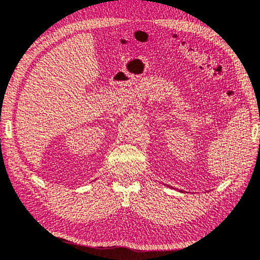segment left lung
Here are the masks:
<instances>
[{"label": "left lung", "mask_w": 260, "mask_h": 260, "mask_svg": "<svg viewBox=\"0 0 260 260\" xmlns=\"http://www.w3.org/2000/svg\"><path fill=\"white\" fill-rule=\"evenodd\" d=\"M259 120H260V118H259Z\"/></svg>", "instance_id": "left-lung-1"}]
</instances>
